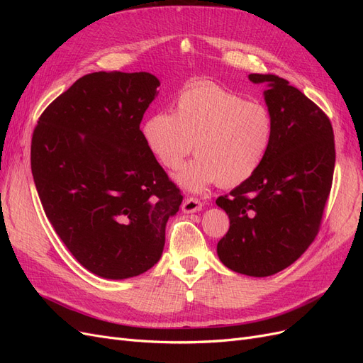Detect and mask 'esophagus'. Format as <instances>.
<instances>
[{"mask_svg": "<svg viewBox=\"0 0 363 363\" xmlns=\"http://www.w3.org/2000/svg\"><path fill=\"white\" fill-rule=\"evenodd\" d=\"M203 206H204L203 201H200L199 199H195V196H188V199L183 201L182 208L186 213H192V212H200Z\"/></svg>", "mask_w": 363, "mask_h": 363, "instance_id": "34e87169", "label": "esophagus"}]
</instances>
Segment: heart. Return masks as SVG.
<instances>
[{
	"label": "heart",
	"instance_id": "obj_1",
	"mask_svg": "<svg viewBox=\"0 0 363 363\" xmlns=\"http://www.w3.org/2000/svg\"><path fill=\"white\" fill-rule=\"evenodd\" d=\"M272 131L265 106L245 101L212 83L184 89L174 113H155L144 124L147 145L164 168L177 169L195 150L199 157L177 175L192 191H201L213 182L221 186L245 182L265 157Z\"/></svg>",
	"mask_w": 363,
	"mask_h": 363
}]
</instances>
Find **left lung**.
<instances>
[{
    "mask_svg": "<svg viewBox=\"0 0 363 363\" xmlns=\"http://www.w3.org/2000/svg\"><path fill=\"white\" fill-rule=\"evenodd\" d=\"M267 84L274 131L256 172L216 199L230 228L216 245L224 265L251 277L272 276L300 259L320 233L335 171L328 116L288 80L250 74Z\"/></svg>",
    "mask_w": 363,
    "mask_h": 363,
    "instance_id": "1",
    "label": "left lung"
}]
</instances>
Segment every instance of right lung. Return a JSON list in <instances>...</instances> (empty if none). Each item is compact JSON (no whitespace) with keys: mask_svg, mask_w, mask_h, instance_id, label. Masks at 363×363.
<instances>
[{"mask_svg":"<svg viewBox=\"0 0 363 363\" xmlns=\"http://www.w3.org/2000/svg\"><path fill=\"white\" fill-rule=\"evenodd\" d=\"M150 72L86 74L39 116L31 172L51 225L77 262L123 280L155 267L183 195L139 125L157 95Z\"/></svg>","mask_w":363,"mask_h":363,"instance_id":"1","label":"right lung"}]
</instances>
